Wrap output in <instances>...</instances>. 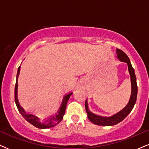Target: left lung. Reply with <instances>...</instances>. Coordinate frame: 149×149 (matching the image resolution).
Listing matches in <instances>:
<instances>
[{"instance_id": "left-lung-1", "label": "left lung", "mask_w": 149, "mask_h": 149, "mask_svg": "<svg viewBox=\"0 0 149 149\" xmlns=\"http://www.w3.org/2000/svg\"><path fill=\"white\" fill-rule=\"evenodd\" d=\"M116 55H117V58L121 62H126L128 67V72L130 76V81H131V95H130V100H129L128 104L126 106L119 111V112L116 113L114 115L111 116H102L96 115L92 113L90 110H89L88 103H87V99L85 101V109L87 112L88 119L91 122L94 124L98 125V126H114V125L117 124L122 121L131 112L134 105L136 103L137 96V80H136V76L135 71L132 67V64L130 63V61L129 60L128 57L124 52L121 50L116 48Z\"/></svg>"}]
</instances>
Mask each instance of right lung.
I'll return each instance as SVG.
<instances>
[{
	"label": "right lung",
	"instance_id": "right-lung-1",
	"mask_svg": "<svg viewBox=\"0 0 149 149\" xmlns=\"http://www.w3.org/2000/svg\"><path fill=\"white\" fill-rule=\"evenodd\" d=\"M20 69H21V66L18 68L17 74V82H16L15 89H14V99H15L16 105H17V107L18 110L19 111V112H20L21 115L23 116V117L27 121H28V122L31 123L32 125H33L34 126L37 127V128H40V129L49 128L56 126V125L58 124V123L62 121V119H63L64 114H65L67 103L68 101H69L71 95L73 94V92H70L69 94L64 95L63 100H62V103L61 104V106L60 107V108H59V110L57 111V113H55V114H54V115L50 116V117L46 119V120L44 121V122H41L40 119H39V117H37V116L34 115V114H32L26 113V111H25L24 109L21 106L20 103H19V101H18V97H17L18 78H19V73H20Z\"/></svg>",
	"mask_w": 149,
	"mask_h": 149
}]
</instances>
